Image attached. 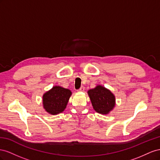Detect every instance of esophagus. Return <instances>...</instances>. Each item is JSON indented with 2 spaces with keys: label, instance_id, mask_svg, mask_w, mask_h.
<instances>
[{
  "label": "esophagus",
  "instance_id": "34e87169",
  "mask_svg": "<svg viewBox=\"0 0 160 160\" xmlns=\"http://www.w3.org/2000/svg\"><path fill=\"white\" fill-rule=\"evenodd\" d=\"M84 86H82L80 88V89L78 90V91H80V92H82V91H84Z\"/></svg>",
  "mask_w": 160,
  "mask_h": 160
}]
</instances>
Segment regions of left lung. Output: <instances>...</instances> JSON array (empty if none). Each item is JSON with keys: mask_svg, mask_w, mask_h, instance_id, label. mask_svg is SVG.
I'll return each mask as SVG.
<instances>
[{"mask_svg": "<svg viewBox=\"0 0 160 160\" xmlns=\"http://www.w3.org/2000/svg\"><path fill=\"white\" fill-rule=\"evenodd\" d=\"M91 102L94 110L101 114L108 113L115 107V96L110 90L102 86H97L88 91Z\"/></svg>", "mask_w": 160, "mask_h": 160, "instance_id": "left-lung-1", "label": "left lung"}]
</instances>
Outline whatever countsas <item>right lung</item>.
<instances>
[{
  "label": "right lung",
  "mask_w": 160,
  "mask_h": 160,
  "mask_svg": "<svg viewBox=\"0 0 160 160\" xmlns=\"http://www.w3.org/2000/svg\"><path fill=\"white\" fill-rule=\"evenodd\" d=\"M72 94L71 91L61 86H53L43 96V108L52 115H57L64 111Z\"/></svg>",
  "instance_id": "add662e5"
}]
</instances>
